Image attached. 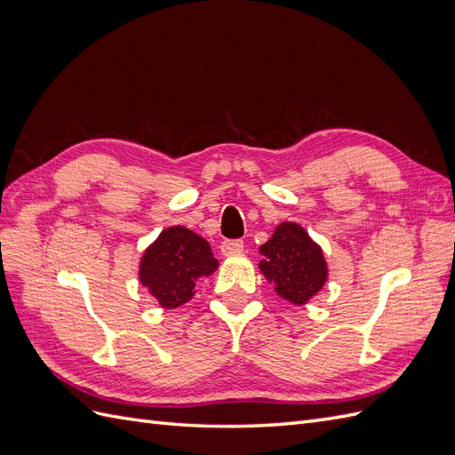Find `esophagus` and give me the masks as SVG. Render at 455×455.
<instances>
[{"label": "esophagus", "instance_id": "esophagus-1", "mask_svg": "<svg viewBox=\"0 0 455 455\" xmlns=\"http://www.w3.org/2000/svg\"><path fill=\"white\" fill-rule=\"evenodd\" d=\"M243 246H244V243L241 241V239H233V241H224L222 244H220V251H222V254L224 256H229V254H237V252H241L243 251Z\"/></svg>", "mask_w": 455, "mask_h": 455}]
</instances>
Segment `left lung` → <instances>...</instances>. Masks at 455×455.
Masks as SVG:
<instances>
[{
  "label": "left lung",
  "mask_w": 455,
  "mask_h": 455,
  "mask_svg": "<svg viewBox=\"0 0 455 455\" xmlns=\"http://www.w3.org/2000/svg\"><path fill=\"white\" fill-rule=\"evenodd\" d=\"M259 252L264 254L261 273L275 284V292L291 304H306L326 283L328 269L321 246L294 222H283L259 246Z\"/></svg>",
  "instance_id": "left-lung-1"
}]
</instances>
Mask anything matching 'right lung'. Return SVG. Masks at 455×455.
Instances as JSON below:
<instances>
[{"label": "right lung", "mask_w": 455, "mask_h": 455, "mask_svg": "<svg viewBox=\"0 0 455 455\" xmlns=\"http://www.w3.org/2000/svg\"><path fill=\"white\" fill-rule=\"evenodd\" d=\"M218 267L209 243L184 226L164 229L140 261V283L167 309L196 294V281Z\"/></svg>", "instance_id": "add662e5"}]
</instances>
